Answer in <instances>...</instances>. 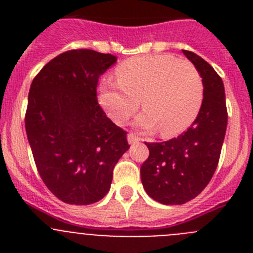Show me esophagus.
<instances>
[{
  "label": "esophagus",
  "instance_id": "esophagus-1",
  "mask_svg": "<svg viewBox=\"0 0 253 253\" xmlns=\"http://www.w3.org/2000/svg\"><path fill=\"white\" fill-rule=\"evenodd\" d=\"M142 140V138H139L138 135H135L134 133H129L128 134V142L130 143V144H134V143H138Z\"/></svg>",
  "mask_w": 253,
  "mask_h": 253
}]
</instances>
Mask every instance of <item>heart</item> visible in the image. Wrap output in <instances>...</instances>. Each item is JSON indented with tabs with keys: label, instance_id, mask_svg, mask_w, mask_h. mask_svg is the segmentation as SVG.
<instances>
[{
	"label": "heart",
	"instance_id": "obj_1",
	"mask_svg": "<svg viewBox=\"0 0 253 253\" xmlns=\"http://www.w3.org/2000/svg\"><path fill=\"white\" fill-rule=\"evenodd\" d=\"M116 82L99 84V100L107 115L123 124L139 107L140 128H160L163 135L186 129L198 115L203 100V81L191 62L167 54L134 57L116 68Z\"/></svg>",
	"mask_w": 253,
	"mask_h": 253
}]
</instances>
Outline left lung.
<instances>
[{"mask_svg": "<svg viewBox=\"0 0 253 253\" xmlns=\"http://www.w3.org/2000/svg\"><path fill=\"white\" fill-rule=\"evenodd\" d=\"M202 76L203 102L196 119L177 138L146 143L149 156L140 166L144 190L165 205L190 202L207 187L218 166L228 113L222 78L207 60L182 50Z\"/></svg>", "mask_w": 253, "mask_h": 253, "instance_id": "left-lung-1", "label": "left lung"}]
</instances>
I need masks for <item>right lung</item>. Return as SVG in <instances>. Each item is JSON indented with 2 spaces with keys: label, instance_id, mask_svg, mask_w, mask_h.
<instances>
[{
  "label": "right lung",
  "instance_id": "1",
  "mask_svg": "<svg viewBox=\"0 0 253 253\" xmlns=\"http://www.w3.org/2000/svg\"><path fill=\"white\" fill-rule=\"evenodd\" d=\"M115 62V55L72 49L48 62L31 82L25 129L35 166L67 204L101 200L114 167L130 147L126 131L97 101L100 77Z\"/></svg>",
  "mask_w": 253,
  "mask_h": 253
}]
</instances>
